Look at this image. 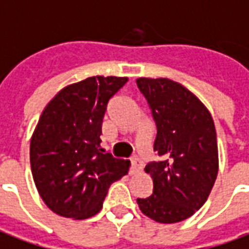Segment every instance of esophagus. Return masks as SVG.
<instances>
[{"mask_svg": "<svg viewBox=\"0 0 249 249\" xmlns=\"http://www.w3.org/2000/svg\"><path fill=\"white\" fill-rule=\"evenodd\" d=\"M142 168V161H140V159H139L137 156H133V158L130 159V174L139 173Z\"/></svg>", "mask_w": 249, "mask_h": 249, "instance_id": "34e87169", "label": "esophagus"}]
</instances>
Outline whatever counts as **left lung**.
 <instances>
[{"label":"left lung","mask_w":249,"mask_h":249,"mask_svg":"<svg viewBox=\"0 0 249 249\" xmlns=\"http://www.w3.org/2000/svg\"><path fill=\"white\" fill-rule=\"evenodd\" d=\"M156 124L154 151L145 173L154 180L148 198H137L145 215L161 224L183 221L209 197L218 173V151L213 119L196 95L167 78H139Z\"/></svg>","instance_id":"1"}]
</instances>
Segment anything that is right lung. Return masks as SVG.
Here are the masks:
<instances>
[{"mask_svg": "<svg viewBox=\"0 0 249 249\" xmlns=\"http://www.w3.org/2000/svg\"><path fill=\"white\" fill-rule=\"evenodd\" d=\"M126 82L123 76H90L62 89L41 113L31 140V168L40 197L53 213L93 217L110 185L128 174L129 161L100 145L107 102Z\"/></svg>", "mask_w": 249, "mask_h": 249, "instance_id": "1", "label": "right lung"}]
</instances>
